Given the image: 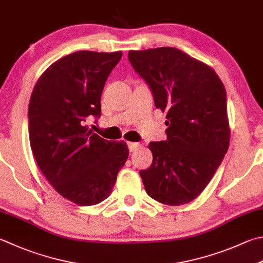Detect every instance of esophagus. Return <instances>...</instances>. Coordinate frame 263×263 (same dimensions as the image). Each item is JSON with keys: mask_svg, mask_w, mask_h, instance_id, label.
<instances>
[{"mask_svg": "<svg viewBox=\"0 0 263 263\" xmlns=\"http://www.w3.org/2000/svg\"><path fill=\"white\" fill-rule=\"evenodd\" d=\"M138 146H140V143H136V142H128V148H129L130 152L135 151Z\"/></svg>", "mask_w": 263, "mask_h": 263, "instance_id": "34e87169", "label": "esophagus"}]
</instances>
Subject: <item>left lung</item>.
Here are the masks:
<instances>
[{
	"mask_svg": "<svg viewBox=\"0 0 263 263\" xmlns=\"http://www.w3.org/2000/svg\"><path fill=\"white\" fill-rule=\"evenodd\" d=\"M166 112L167 140L148 144L151 166L141 171L148 196L165 205L192 201L204 191L230 143L223 83L211 66L172 47L128 52Z\"/></svg>",
	"mask_w": 263,
	"mask_h": 263,
	"instance_id": "left-lung-1",
	"label": "left lung"
}]
</instances>
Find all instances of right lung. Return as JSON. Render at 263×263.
Returning a JSON list of instances; mask_svg holds the SVG:
<instances>
[{"label":"right lung","instance_id":"add662e5","mask_svg":"<svg viewBox=\"0 0 263 263\" xmlns=\"http://www.w3.org/2000/svg\"><path fill=\"white\" fill-rule=\"evenodd\" d=\"M122 52L76 51L39 78L28 105V134L35 161L59 195L80 206L111 195L129 155L126 142H110L85 126L101 117V96Z\"/></svg>","mask_w":263,"mask_h":263}]
</instances>
